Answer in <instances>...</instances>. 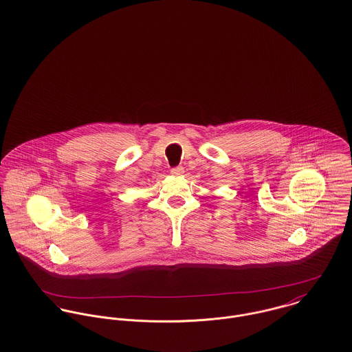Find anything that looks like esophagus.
I'll return each mask as SVG.
<instances>
[{
    "label": "esophagus",
    "mask_w": 352,
    "mask_h": 352,
    "mask_svg": "<svg viewBox=\"0 0 352 352\" xmlns=\"http://www.w3.org/2000/svg\"><path fill=\"white\" fill-rule=\"evenodd\" d=\"M185 173V170H184V167H174V168H171V174L173 175H175V177H178V175H182Z\"/></svg>",
    "instance_id": "1"
}]
</instances>
